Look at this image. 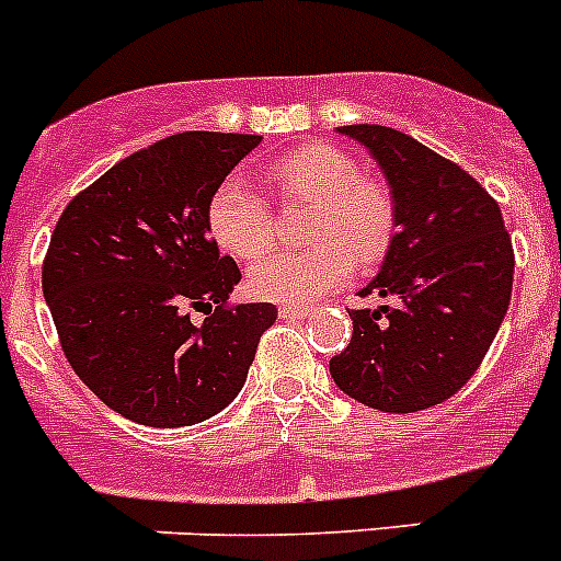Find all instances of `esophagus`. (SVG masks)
<instances>
[{"label":"esophagus","mask_w":561,"mask_h":561,"mask_svg":"<svg viewBox=\"0 0 561 561\" xmlns=\"http://www.w3.org/2000/svg\"><path fill=\"white\" fill-rule=\"evenodd\" d=\"M280 320H306V317L311 314L309 309H304V306H280Z\"/></svg>","instance_id":"esophagus-1"}]
</instances>
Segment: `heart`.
Wrapping results in <instances>:
<instances>
[{"instance_id": "heart-1", "label": "heart", "mask_w": 561, "mask_h": 561, "mask_svg": "<svg viewBox=\"0 0 561 561\" xmlns=\"http://www.w3.org/2000/svg\"><path fill=\"white\" fill-rule=\"evenodd\" d=\"M266 182L280 202L314 207L300 252H272L247 275L257 300L304 306L340 289L354 272V261L368 270L385 257L393 238L396 213L388 191L370 180L340 148L309 142L277 157L266 168ZM213 241L238 261L257 257L272 241L266 202L247 182H221L207 205Z\"/></svg>"}]
</instances>
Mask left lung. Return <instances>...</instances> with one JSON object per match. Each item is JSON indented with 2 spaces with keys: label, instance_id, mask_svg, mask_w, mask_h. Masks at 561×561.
<instances>
[{
  "label": "left lung",
  "instance_id": "1",
  "mask_svg": "<svg viewBox=\"0 0 561 561\" xmlns=\"http://www.w3.org/2000/svg\"><path fill=\"white\" fill-rule=\"evenodd\" d=\"M368 148L390 187L396 236L359 295L396 306L351 311L336 388L381 413H419L480 368L512 304L514 250L497 202L460 165L388 126H340Z\"/></svg>",
  "mask_w": 561,
  "mask_h": 561
}]
</instances>
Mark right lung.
Returning a JSON list of instances; mask_svg holds the SVG:
<instances>
[{"label":"right lung","mask_w":561,"mask_h":561,"mask_svg":"<svg viewBox=\"0 0 561 561\" xmlns=\"http://www.w3.org/2000/svg\"><path fill=\"white\" fill-rule=\"evenodd\" d=\"M257 134L185 131L108 168L58 219L42 289L67 362L146 427H191L241 393L272 304L227 306L241 280L207 205ZM217 311L190 323L187 308Z\"/></svg>","instance_id":"obj_1"}]
</instances>
